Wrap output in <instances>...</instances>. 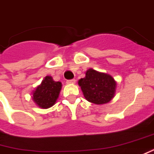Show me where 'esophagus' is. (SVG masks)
<instances>
[{
  "mask_svg": "<svg viewBox=\"0 0 154 154\" xmlns=\"http://www.w3.org/2000/svg\"><path fill=\"white\" fill-rule=\"evenodd\" d=\"M76 82V80L75 79H71V80L66 81V83L67 84H74Z\"/></svg>",
  "mask_w": 154,
  "mask_h": 154,
  "instance_id": "obj_1",
  "label": "esophagus"
}]
</instances>
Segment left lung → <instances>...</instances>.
I'll list each match as a JSON object with an SVG mask.
<instances>
[{
	"label": "left lung",
	"mask_w": 154,
	"mask_h": 154,
	"mask_svg": "<svg viewBox=\"0 0 154 154\" xmlns=\"http://www.w3.org/2000/svg\"><path fill=\"white\" fill-rule=\"evenodd\" d=\"M78 84L88 102L95 104L107 103L112 99L117 83L112 76L93 69L86 72V77L78 81Z\"/></svg>",
	"instance_id": "8db88e82"
}]
</instances>
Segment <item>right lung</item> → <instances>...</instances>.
I'll use <instances>...</instances> for the list:
<instances>
[{
    "label": "right lung",
    "instance_id": "1",
    "mask_svg": "<svg viewBox=\"0 0 154 154\" xmlns=\"http://www.w3.org/2000/svg\"><path fill=\"white\" fill-rule=\"evenodd\" d=\"M62 89V83L55 82L52 77L47 76L33 92L32 99L42 108L52 107L57 100Z\"/></svg>",
    "mask_w": 154,
    "mask_h": 154
}]
</instances>
